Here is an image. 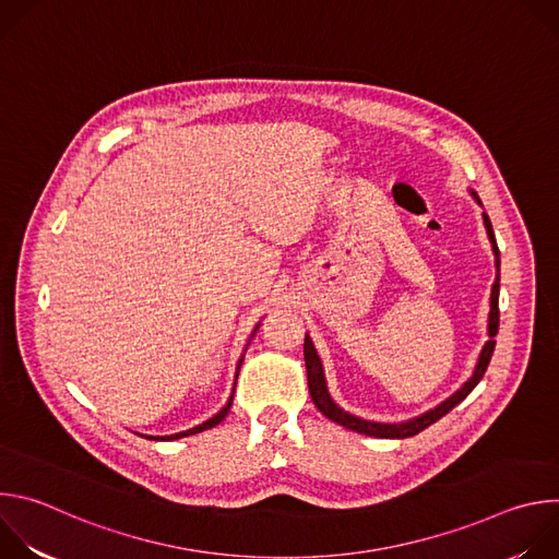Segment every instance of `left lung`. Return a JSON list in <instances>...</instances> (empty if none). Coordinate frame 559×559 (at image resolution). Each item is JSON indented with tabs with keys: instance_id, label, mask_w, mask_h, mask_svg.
I'll list each match as a JSON object with an SVG mask.
<instances>
[{
	"instance_id": "8db88e82",
	"label": "left lung",
	"mask_w": 559,
	"mask_h": 559,
	"mask_svg": "<svg viewBox=\"0 0 559 559\" xmlns=\"http://www.w3.org/2000/svg\"><path fill=\"white\" fill-rule=\"evenodd\" d=\"M468 194L475 199L477 205H483L480 197H477L473 190H468ZM483 221H485V227H487V236L491 241V250H493V257H496V281H493V287H491V309H489V325H487V334H489V341L485 343L480 356H477V362H475V369L471 373V378L453 393L449 395L447 401H442L440 405H436L433 409L416 416V418H409V420H403V423H373V420H365V418H358L349 412H345L343 407L336 405V401L332 397L330 389H328V380H325V369H323V362H321V356H318L309 334H305V367H307V384H309V393H311V401L313 405L318 407V412H321L325 418H330L332 423L345 427V429H352L356 433H365V436H371V438H412L416 433H420L423 429H427L429 425L438 423L442 416H447L455 405H460L464 397L475 389V384L483 380L489 362H491V356H493V349H496V334H498V328H500V309H498V300H500V250H498V243H496V234H493V225L489 221V214L483 212Z\"/></svg>"
}]
</instances>
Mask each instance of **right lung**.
Instances as JSON below:
<instances>
[{"label":"right lung","instance_id":"add662e5","mask_svg":"<svg viewBox=\"0 0 559 559\" xmlns=\"http://www.w3.org/2000/svg\"><path fill=\"white\" fill-rule=\"evenodd\" d=\"M259 328H261V323L254 328V332H252V336H250V341H248V345H246V349L250 347V343H252V338L257 336V332H259ZM246 356V354H243ZM243 356L238 358V362H236V376L234 378H238V369H241V365H243ZM236 384V382H234ZM231 401H234V386H231V393H229V397H227V403H225V407L218 412V414H214L210 420H205V423H201V425H197V427H192V429H186V431H179V433H173V436H145V433H139L141 438H150V440H164V442H170V440H179V438H186V436H194V433H201V431H205V429H212V427H216L221 420H225V416L229 414V407H231Z\"/></svg>","mask_w":559,"mask_h":559}]
</instances>
